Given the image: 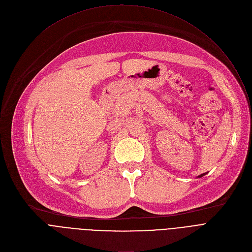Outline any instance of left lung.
<instances>
[{
	"instance_id": "left-lung-1",
	"label": "left lung",
	"mask_w": 252,
	"mask_h": 252,
	"mask_svg": "<svg viewBox=\"0 0 252 252\" xmlns=\"http://www.w3.org/2000/svg\"><path fill=\"white\" fill-rule=\"evenodd\" d=\"M205 174H206V172H204V173H202V174L198 175V176H197V178H199V177H202V176H203V175H205Z\"/></svg>"
}]
</instances>
